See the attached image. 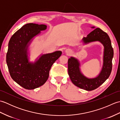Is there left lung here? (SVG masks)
<instances>
[{
    "label": "left lung",
    "instance_id": "left-lung-1",
    "mask_svg": "<svg viewBox=\"0 0 120 120\" xmlns=\"http://www.w3.org/2000/svg\"><path fill=\"white\" fill-rule=\"evenodd\" d=\"M91 28H94L95 27ZM82 40L85 44L99 41L104 47L103 68L95 78H88L81 73L80 63L77 59L71 57L68 60V74L73 83L85 90L92 91L102 85L110 76L112 67L113 49L108 35L99 28L93 30L86 37H83Z\"/></svg>",
    "mask_w": 120,
    "mask_h": 120
}]
</instances>
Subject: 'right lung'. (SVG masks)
<instances>
[{
    "instance_id": "1",
    "label": "right lung",
    "mask_w": 120,
    "mask_h": 120,
    "mask_svg": "<svg viewBox=\"0 0 120 120\" xmlns=\"http://www.w3.org/2000/svg\"><path fill=\"white\" fill-rule=\"evenodd\" d=\"M46 28L45 25L27 24L14 33L9 41L6 61L10 76L27 90L44 85L53 63L62 54L61 51H56L42 55L34 63L29 62L27 51L31 40Z\"/></svg>"
}]
</instances>
